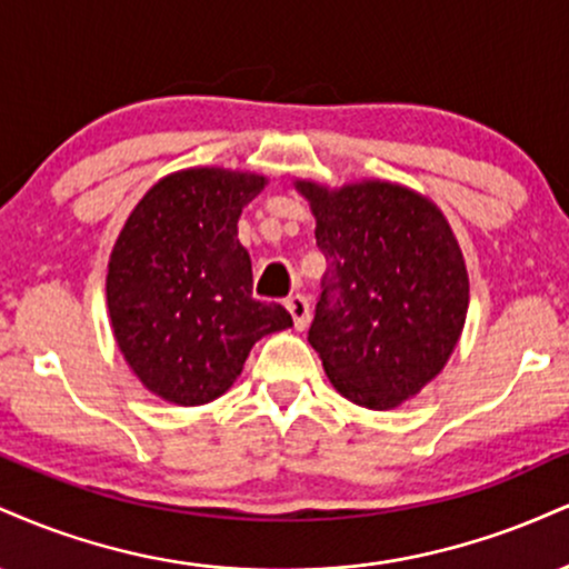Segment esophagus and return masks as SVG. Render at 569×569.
Instances as JSON below:
<instances>
[{
    "label": "esophagus",
    "instance_id": "34e87169",
    "mask_svg": "<svg viewBox=\"0 0 569 569\" xmlns=\"http://www.w3.org/2000/svg\"><path fill=\"white\" fill-rule=\"evenodd\" d=\"M286 310L291 312L297 329H307V323H310V302H307V297L293 293V297L286 299Z\"/></svg>",
    "mask_w": 569,
    "mask_h": 569
}]
</instances>
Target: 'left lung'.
<instances>
[{"mask_svg": "<svg viewBox=\"0 0 569 569\" xmlns=\"http://www.w3.org/2000/svg\"><path fill=\"white\" fill-rule=\"evenodd\" d=\"M293 187L329 262L307 342L348 401L393 409L439 375L466 323L468 272L452 227L390 181Z\"/></svg>", "mask_w": 569, "mask_h": 569, "instance_id": "8db88e82", "label": "left lung"}]
</instances>
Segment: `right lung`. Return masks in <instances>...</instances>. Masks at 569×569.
Instances as JSON below:
<instances>
[{
  "label": "right lung",
  "instance_id": "right-lung-1",
  "mask_svg": "<svg viewBox=\"0 0 569 569\" xmlns=\"http://www.w3.org/2000/svg\"><path fill=\"white\" fill-rule=\"evenodd\" d=\"M264 176L189 168L133 208L109 257L114 339L143 388L179 407L230 390L253 342L293 326L286 307L251 297L238 219Z\"/></svg>",
  "mask_w": 569,
  "mask_h": 569
}]
</instances>
